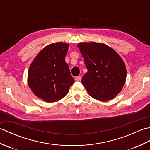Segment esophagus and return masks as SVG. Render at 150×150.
<instances>
[{"label":"esophagus","mask_w":150,"mask_h":150,"mask_svg":"<svg viewBox=\"0 0 150 150\" xmlns=\"http://www.w3.org/2000/svg\"><path fill=\"white\" fill-rule=\"evenodd\" d=\"M81 79H82V77H81V76H77V77H75V80L76 81H81Z\"/></svg>","instance_id":"34e87169"}]
</instances>
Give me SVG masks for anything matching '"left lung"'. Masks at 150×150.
Masks as SVG:
<instances>
[{
	"label": "left lung",
	"instance_id": "8db88e82",
	"mask_svg": "<svg viewBox=\"0 0 150 150\" xmlns=\"http://www.w3.org/2000/svg\"><path fill=\"white\" fill-rule=\"evenodd\" d=\"M88 71L81 82L91 97L100 101L111 100L119 94L126 79V66L113 49L105 44H78Z\"/></svg>",
	"mask_w": 150,
	"mask_h": 150
}]
</instances>
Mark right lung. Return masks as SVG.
I'll return each mask as SVG.
<instances>
[{"label":"right lung","mask_w":150,"mask_h":150,"mask_svg":"<svg viewBox=\"0 0 150 150\" xmlns=\"http://www.w3.org/2000/svg\"><path fill=\"white\" fill-rule=\"evenodd\" d=\"M69 44L53 43L40 51L31 62L28 83L33 93L47 103L64 97L74 79L65 61Z\"/></svg>","instance_id":"obj_1"}]
</instances>
